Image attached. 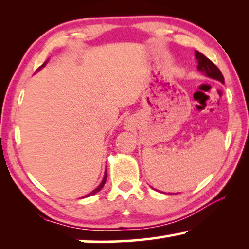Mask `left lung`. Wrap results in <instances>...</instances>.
I'll return each instance as SVG.
<instances>
[{
	"label": "left lung",
	"instance_id": "8db88e82",
	"mask_svg": "<svg viewBox=\"0 0 249 249\" xmlns=\"http://www.w3.org/2000/svg\"><path fill=\"white\" fill-rule=\"evenodd\" d=\"M195 55H196L197 61H198V66H197V69H198V71H200L202 73H205L207 77L219 80V81H221V83H224L223 74L221 73L219 68H217L215 64L212 62V61H211L210 59H207L204 54L198 52V51H196Z\"/></svg>",
	"mask_w": 249,
	"mask_h": 249
}]
</instances>
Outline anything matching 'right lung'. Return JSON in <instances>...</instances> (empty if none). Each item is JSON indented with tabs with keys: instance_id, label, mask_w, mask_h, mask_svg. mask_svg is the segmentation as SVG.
<instances>
[{
	"instance_id": "1",
	"label": "right lung",
	"mask_w": 249,
	"mask_h": 249,
	"mask_svg": "<svg viewBox=\"0 0 249 249\" xmlns=\"http://www.w3.org/2000/svg\"><path fill=\"white\" fill-rule=\"evenodd\" d=\"M44 66H45V63H44V64H42V66H40V67L38 68V69H40V68H42V67H44ZM105 181H107V173H105V176H104V178H103V180H102L101 185H100V186H98L96 189H95V190H93V192H91L90 194H88V195H86V196H85V197H88V196L93 195V194H96L97 192H100V190H101L102 188H103V186H104V183H105Z\"/></svg>"
}]
</instances>
